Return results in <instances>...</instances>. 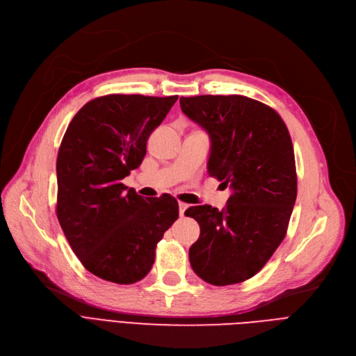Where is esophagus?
Here are the masks:
<instances>
[{"label":"esophagus","mask_w":356,"mask_h":356,"mask_svg":"<svg viewBox=\"0 0 356 356\" xmlns=\"http://www.w3.org/2000/svg\"><path fill=\"white\" fill-rule=\"evenodd\" d=\"M186 209H188V204L183 203V202H179V213H180V216H184Z\"/></svg>","instance_id":"obj_1"}]
</instances>
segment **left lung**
I'll return each instance as SVG.
<instances>
[{"label": "left lung", "instance_id": "obj_1", "mask_svg": "<svg viewBox=\"0 0 356 356\" xmlns=\"http://www.w3.org/2000/svg\"><path fill=\"white\" fill-rule=\"evenodd\" d=\"M180 106L209 134V176L232 189L225 209L202 204L184 212L200 227L191 266L209 284L242 283L287 232L297 196L289 129L273 108L242 95L181 97Z\"/></svg>", "mask_w": 356, "mask_h": 356}]
</instances>
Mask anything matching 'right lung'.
<instances>
[{"label":"right lung","instance_id":"obj_1","mask_svg":"<svg viewBox=\"0 0 356 356\" xmlns=\"http://www.w3.org/2000/svg\"><path fill=\"white\" fill-rule=\"evenodd\" d=\"M175 97L105 95L83 105L62 140L56 213L82 266L117 284H133L152 270L157 242L179 218L170 195L147 200L122 181L137 168L149 134Z\"/></svg>","mask_w":356,"mask_h":356}]
</instances>
